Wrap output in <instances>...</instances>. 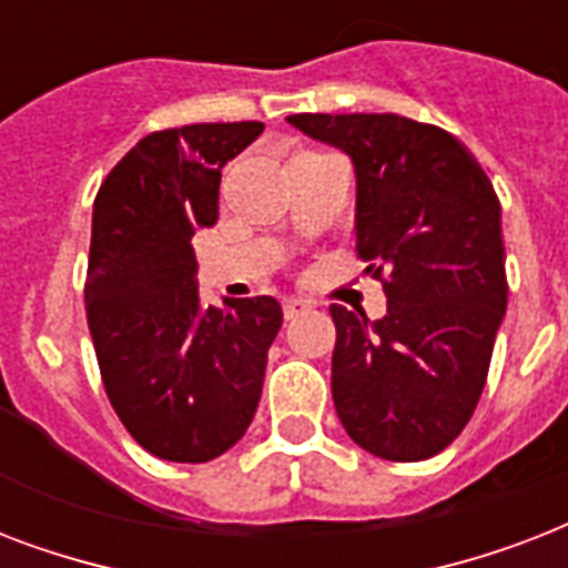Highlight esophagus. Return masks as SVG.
<instances>
[{
  "mask_svg": "<svg viewBox=\"0 0 568 568\" xmlns=\"http://www.w3.org/2000/svg\"><path fill=\"white\" fill-rule=\"evenodd\" d=\"M310 310H312V301H303V297H285L283 301L285 321L297 318V315H306Z\"/></svg>",
  "mask_w": 568,
  "mask_h": 568,
  "instance_id": "1",
  "label": "esophagus"
}]
</instances>
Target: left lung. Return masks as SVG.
I'll return each instance as SVG.
<instances>
[{
    "label": "left lung",
    "instance_id": "obj_1",
    "mask_svg": "<svg viewBox=\"0 0 568 568\" xmlns=\"http://www.w3.org/2000/svg\"><path fill=\"white\" fill-rule=\"evenodd\" d=\"M356 171V253L386 315L333 303V400L374 457L418 463L475 413L507 312L501 203L457 138L400 114H292Z\"/></svg>",
    "mask_w": 568,
    "mask_h": 568
}]
</instances>
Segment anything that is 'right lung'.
Listing matches in <instances>:
<instances>
[{"instance_id":"right-lung-1","label":"right lung","mask_w":568,"mask_h":568,"mask_svg":"<svg viewBox=\"0 0 568 568\" xmlns=\"http://www.w3.org/2000/svg\"><path fill=\"white\" fill-rule=\"evenodd\" d=\"M262 123H194L141 138L97 191L84 310L102 386L132 439L171 463H209L256 415L274 297L200 306L191 235L217 221L221 168Z\"/></svg>"}]
</instances>
